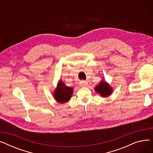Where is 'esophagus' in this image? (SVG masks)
Instances as JSON below:
<instances>
[{"label": "esophagus", "mask_w": 153, "mask_h": 153, "mask_svg": "<svg viewBox=\"0 0 153 153\" xmlns=\"http://www.w3.org/2000/svg\"><path fill=\"white\" fill-rule=\"evenodd\" d=\"M79 84H80V85L82 86V87H84V86H86L88 84H87V81H80Z\"/></svg>", "instance_id": "34e87169"}]
</instances>
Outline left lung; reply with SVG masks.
Wrapping results in <instances>:
<instances>
[{"instance_id":"obj_1","label":"left lung","mask_w":153,"mask_h":153,"mask_svg":"<svg viewBox=\"0 0 153 153\" xmlns=\"http://www.w3.org/2000/svg\"><path fill=\"white\" fill-rule=\"evenodd\" d=\"M95 91L97 93L99 94L101 97H107L111 94L112 88L110 86V85L103 81H101L99 85L95 87Z\"/></svg>"}]
</instances>
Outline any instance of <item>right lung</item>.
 Segmentation results:
<instances>
[{"instance_id": "add662e5", "label": "right lung", "mask_w": 153, "mask_h": 153, "mask_svg": "<svg viewBox=\"0 0 153 153\" xmlns=\"http://www.w3.org/2000/svg\"><path fill=\"white\" fill-rule=\"evenodd\" d=\"M73 94V88L66 86L64 83L59 81L54 92V98L59 103H63L68 102Z\"/></svg>"}]
</instances>
